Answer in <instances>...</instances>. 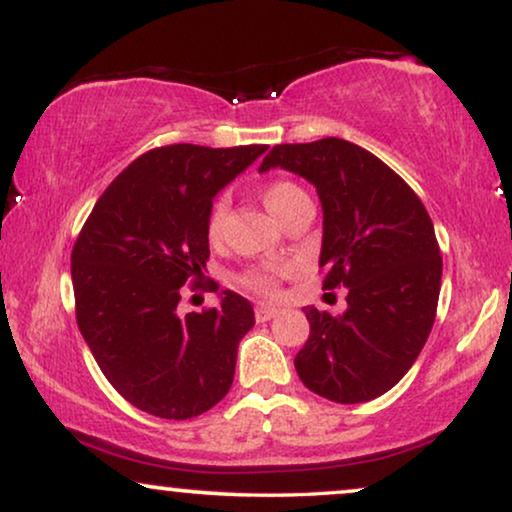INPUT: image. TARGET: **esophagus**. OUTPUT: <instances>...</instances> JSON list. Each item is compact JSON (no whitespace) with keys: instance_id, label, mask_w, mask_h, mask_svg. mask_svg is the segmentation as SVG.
<instances>
[{"instance_id":"esophagus-1","label":"esophagus","mask_w":512,"mask_h":512,"mask_svg":"<svg viewBox=\"0 0 512 512\" xmlns=\"http://www.w3.org/2000/svg\"><path fill=\"white\" fill-rule=\"evenodd\" d=\"M279 310H275V307L270 305H256V319L258 321H270L272 317H277Z\"/></svg>"}]
</instances>
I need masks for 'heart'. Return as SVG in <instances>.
<instances>
[{
	"instance_id": "b5f03b06",
	"label": "heart",
	"mask_w": 512,
	"mask_h": 512,
	"mask_svg": "<svg viewBox=\"0 0 512 512\" xmlns=\"http://www.w3.org/2000/svg\"><path fill=\"white\" fill-rule=\"evenodd\" d=\"M261 200H263V205L268 207V212L282 223L286 216H289L291 212H296L300 205L310 202V198H307L303 188L293 184V181H286V179L268 181V184L261 188ZM226 214H228V198L226 195H221V198L214 200V205H212V209H209V216H207L209 240H216V237L221 235ZM284 272H286V268H282V265H263V268L249 270L247 275L242 277V282H244V286H249L251 291L261 293V296H277L279 279L284 277Z\"/></svg>"
}]
</instances>
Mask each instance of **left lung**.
Instances as JSON below:
<instances>
[{
    "mask_svg": "<svg viewBox=\"0 0 512 512\" xmlns=\"http://www.w3.org/2000/svg\"><path fill=\"white\" fill-rule=\"evenodd\" d=\"M282 167L317 188L324 209V289H347L342 314L305 307L310 338L296 370L333 403L382 396L412 368L436 321L443 258L417 193L347 139L279 144L258 172Z\"/></svg>",
    "mask_w": 512,
    "mask_h": 512,
    "instance_id": "obj_1",
    "label": "left lung"
}]
</instances>
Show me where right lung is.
Segmentation results:
<instances>
[{"label":"right lung","mask_w":512,"mask_h":512,"mask_svg":"<svg viewBox=\"0 0 512 512\" xmlns=\"http://www.w3.org/2000/svg\"><path fill=\"white\" fill-rule=\"evenodd\" d=\"M265 144L146 151L95 202L72 249L76 324L97 366L135 408L191 419L228 394L254 307L235 291L179 317V289H202L214 195ZM219 291V284H207Z\"/></svg>","instance_id":"add662e5"}]
</instances>
